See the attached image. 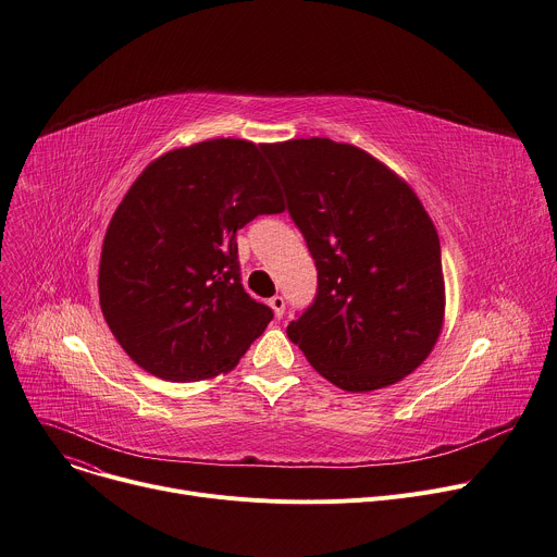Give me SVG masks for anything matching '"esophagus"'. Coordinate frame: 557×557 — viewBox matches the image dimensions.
<instances>
[{
  "mask_svg": "<svg viewBox=\"0 0 557 557\" xmlns=\"http://www.w3.org/2000/svg\"><path fill=\"white\" fill-rule=\"evenodd\" d=\"M269 307L273 309L275 318H282V315H284V309H286V302H284L282 295H273V298L269 300Z\"/></svg>",
  "mask_w": 557,
  "mask_h": 557,
  "instance_id": "obj_1",
  "label": "esophagus"
}]
</instances>
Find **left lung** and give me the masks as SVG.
<instances>
[{
    "label": "left lung",
    "mask_w": 557,
    "mask_h": 557,
    "mask_svg": "<svg viewBox=\"0 0 557 557\" xmlns=\"http://www.w3.org/2000/svg\"><path fill=\"white\" fill-rule=\"evenodd\" d=\"M262 152L318 269L315 300L286 326L290 343L345 392L412 374L446 309L438 235L414 190L347 143L295 138Z\"/></svg>",
    "instance_id": "8db88e82"
}]
</instances>
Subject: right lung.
Returning a JSON list of instances; mask_svg holds the SVG:
<instances>
[{
	"instance_id": "add662e5",
	"label": "right lung",
	"mask_w": 557,
	"mask_h": 557,
	"mask_svg": "<svg viewBox=\"0 0 557 557\" xmlns=\"http://www.w3.org/2000/svg\"><path fill=\"white\" fill-rule=\"evenodd\" d=\"M262 145L212 138L143 170L109 221L98 293L127 356L163 381L233 369L273 311L242 286L237 231L282 212Z\"/></svg>"
}]
</instances>
